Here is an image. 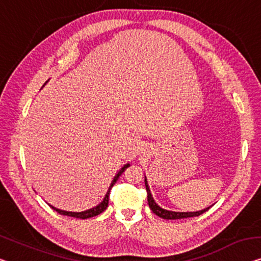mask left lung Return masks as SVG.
Listing matches in <instances>:
<instances>
[{"label":"left lung","mask_w":261,"mask_h":261,"mask_svg":"<svg viewBox=\"0 0 261 261\" xmlns=\"http://www.w3.org/2000/svg\"><path fill=\"white\" fill-rule=\"evenodd\" d=\"M145 186H146V192H147V203H149V206L155 216L163 218V219H182V218H190V217H198L200 215H203L204 212L207 211V208L201 210V211L198 212H173V211H168V210H164L154 203L152 196H151L149 185H147L146 179H145Z\"/></svg>","instance_id":"left-lung-1"}]
</instances>
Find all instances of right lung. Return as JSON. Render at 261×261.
<instances>
[{
  "label": "right lung",
  "mask_w": 261,
  "mask_h": 261,
  "mask_svg": "<svg viewBox=\"0 0 261 261\" xmlns=\"http://www.w3.org/2000/svg\"><path fill=\"white\" fill-rule=\"evenodd\" d=\"M129 166H130V164H126V165H124L123 168L119 170V172H118L117 174H116L115 178H114V180H112L110 188H109V191L107 192L106 197H104L103 201H102V203H100L99 205H97L96 207H92V208L87 210V211H83V212H68V211H62V210H58V208H56V207H54V206H51V205H50V207L55 210V211H57L58 213H60V215L69 216V217H73V218H81V219H87V218H91V217H95V216L100 215V213H102V212L104 211V210H107L108 205H109V194H110L111 188L115 185V182L118 180L119 176L124 172V170H125L126 168H129Z\"/></svg>",
  "instance_id": "1"
}]
</instances>
